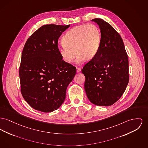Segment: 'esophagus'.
Here are the masks:
<instances>
[{
    "label": "esophagus",
    "instance_id": "esophagus-1",
    "mask_svg": "<svg viewBox=\"0 0 148 148\" xmlns=\"http://www.w3.org/2000/svg\"><path fill=\"white\" fill-rule=\"evenodd\" d=\"M81 71V68H77V73H79Z\"/></svg>",
    "mask_w": 148,
    "mask_h": 148
}]
</instances>
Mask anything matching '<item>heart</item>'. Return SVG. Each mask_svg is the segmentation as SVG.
Wrapping results in <instances>:
<instances>
[{
	"mask_svg": "<svg viewBox=\"0 0 148 148\" xmlns=\"http://www.w3.org/2000/svg\"><path fill=\"white\" fill-rule=\"evenodd\" d=\"M59 44L58 51L62 59L68 63L74 61L77 53V62L81 64L86 59H93L99 51L101 43V32L94 24L82 25L69 30Z\"/></svg>",
	"mask_w": 148,
	"mask_h": 148,
	"instance_id": "obj_1",
	"label": "heart"
}]
</instances>
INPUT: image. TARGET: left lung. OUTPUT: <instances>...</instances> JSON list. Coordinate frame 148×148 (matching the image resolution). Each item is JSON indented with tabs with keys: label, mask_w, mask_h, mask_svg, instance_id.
<instances>
[{
	"label": "left lung",
	"mask_w": 148,
	"mask_h": 148,
	"mask_svg": "<svg viewBox=\"0 0 148 148\" xmlns=\"http://www.w3.org/2000/svg\"><path fill=\"white\" fill-rule=\"evenodd\" d=\"M99 27L101 43L96 56L82 72L86 77L88 98L97 106H110L123 94L129 80L127 54L121 36L101 18L92 20Z\"/></svg>",
	"instance_id": "obj_1"
}]
</instances>
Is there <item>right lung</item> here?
Instances as JSON below:
<instances>
[{
    "label": "right lung",
    "mask_w": 148,
    "mask_h": 148,
    "mask_svg": "<svg viewBox=\"0 0 148 148\" xmlns=\"http://www.w3.org/2000/svg\"><path fill=\"white\" fill-rule=\"evenodd\" d=\"M70 25H44L27 40L19 70L21 91L28 104L37 111L51 112L64 102L76 68L62 60L58 39Z\"/></svg>",
    "instance_id": "right-lung-1"
}]
</instances>
